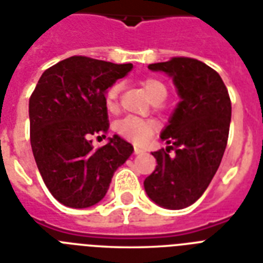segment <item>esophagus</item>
<instances>
[{
    "instance_id": "34e87169",
    "label": "esophagus",
    "mask_w": 263,
    "mask_h": 263,
    "mask_svg": "<svg viewBox=\"0 0 263 263\" xmlns=\"http://www.w3.org/2000/svg\"><path fill=\"white\" fill-rule=\"evenodd\" d=\"M134 153H135V154H142V153H144V150H143V148L135 147V148H134Z\"/></svg>"
}]
</instances>
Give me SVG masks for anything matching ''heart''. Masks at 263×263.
I'll return each mask as SVG.
<instances>
[{
	"label": "heart",
	"instance_id": "1",
	"mask_svg": "<svg viewBox=\"0 0 263 263\" xmlns=\"http://www.w3.org/2000/svg\"><path fill=\"white\" fill-rule=\"evenodd\" d=\"M140 84H142L143 90L146 91L148 98L152 99V102L158 98L164 99L166 97V86L158 78L150 76V78L142 80ZM120 90H121V86L119 83H115L111 84L105 92V103L110 111H115L119 106ZM116 129L123 138L131 140L132 143L144 144L153 135L156 125L147 120L138 119V117H125L117 124Z\"/></svg>",
	"mask_w": 263,
	"mask_h": 263
}]
</instances>
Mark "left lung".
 <instances>
[{
  "label": "left lung",
  "instance_id": "obj_1",
  "mask_svg": "<svg viewBox=\"0 0 263 263\" xmlns=\"http://www.w3.org/2000/svg\"><path fill=\"white\" fill-rule=\"evenodd\" d=\"M148 69L172 76L181 101L161 134L169 146L153 153L157 166L144 180V190L153 202L177 210L199 199L220 166L228 142L231 98L221 76L199 60L173 57L150 64Z\"/></svg>",
  "mask_w": 263,
  "mask_h": 263
}]
</instances>
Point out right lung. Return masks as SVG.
<instances>
[{"label":"right lung","instance_id":"obj_1","mask_svg":"<svg viewBox=\"0 0 263 263\" xmlns=\"http://www.w3.org/2000/svg\"><path fill=\"white\" fill-rule=\"evenodd\" d=\"M132 69L72 55L43 72L30 97V140L49 191L68 208L84 209L106 195L116 169L134 152L115 135L94 148L92 138L109 131L105 92Z\"/></svg>","mask_w":263,"mask_h":263}]
</instances>
